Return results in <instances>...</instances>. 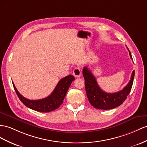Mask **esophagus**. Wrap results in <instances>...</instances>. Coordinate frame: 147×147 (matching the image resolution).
Returning <instances> with one entry per match:
<instances>
[{
	"mask_svg": "<svg viewBox=\"0 0 147 147\" xmlns=\"http://www.w3.org/2000/svg\"><path fill=\"white\" fill-rule=\"evenodd\" d=\"M73 75L74 77L76 78H79L81 76V71L80 67H76L74 70H73Z\"/></svg>",
	"mask_w": 147,
	"mask_h": 147,
	"instance_id": "34e87169",
	"label": "esophagus"
}]
</instances>
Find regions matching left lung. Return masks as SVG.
<instances>
[{"label":"left lung","mask_w":147,"mask_h":147,"mask_svg":"<svg viewBox=\"0 0 147 147\" xmlns=\"http://www.w3.org/2000/svg\"><path fill=\"white\" fill-rule=\"evenodd\" d=\"M127 49L129 50V48ZM129 52L131 59H132L129 50ZM82 74L85 80L86 95L89 102L98 109L108 110L120 106L125 100L132 87L135 71H133L130 80L125 87L121 91L114 93H107L102 91L97 84L94 76L88 67L85 66L82 69Z\"/></svg>","instance_id":"left-lung-1"}]
</instances>
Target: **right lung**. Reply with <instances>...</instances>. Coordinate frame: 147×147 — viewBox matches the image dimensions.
Here are the masks:
<instances>
[{
	"mask_svg": "<svg viewBox=\"0 0 147 147\" xmlns=\"http://www.w3.org/2000/svg\"><path fill=\"white\" fill-rule=\"evenodd\" d=\"M73 81H74V77L73 75H68L62 78L50 96L38 100H30L25 98L18 91L13 82L12 83L18 98L25 106L38 112H49L59 108L62 104L67 90Z\"/></svg>",
	"mask_w": 147,
	"mask_h": 147,
	"instance_id": "obj_1",
	"label": "right lung"
}]
</instances>
